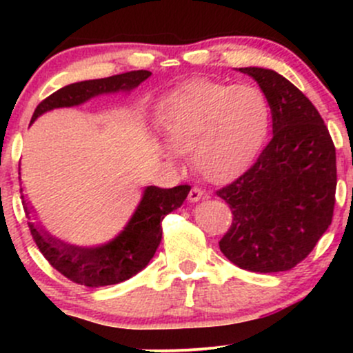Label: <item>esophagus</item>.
Listing matches in <instances>:
<instances>
[{
  "mask_svg": "<svg viewBox=\"0 0 353 353\" xmlns=\"http://www.w3.org/2000/svg\"><path fill=\"white\" fill-rule=\"evenodd\" d=\"M205 196V192L199 188H192L189 192V202H197Z\"/></svg>",
  "mask_w": 353,
  "mask_h": 353,
  "instance_id": "esophagus-1",
  "label": "esophagus"
}]
</instances>
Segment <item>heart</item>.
<instances>
[{
  "label": "heart",
  "instance_id": "1",
  "mask_svg": "<svg viewBox=\"0 0 353 353\" xmlns=\"http://www.w3.org/2000/svg\"><path fill=\"white\" fill-rule=\"evenodd\" d=\"M154 119L172 151H189L190 164L201 176L222 182L244 171L257 156L269 132L270 106L255 86L194 79L161 98Z\"/></svg>",
  "mask_w": 353,
  "mask_h": 353
}]
</instances>
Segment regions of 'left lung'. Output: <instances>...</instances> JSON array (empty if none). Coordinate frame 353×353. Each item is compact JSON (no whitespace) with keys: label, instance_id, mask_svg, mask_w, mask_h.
Instances as JSON below:
<instances>
[{"label":"left lung","instance_id":"8db88e82","mask_svg":"<svg viewBox=\"0 0 353 353\" xmlns=\"http://www.w3.org/2000/svg\"><path fill=\"white\" fill-rule=\"evenodd\" d=\"M257 81L272 112V139L250 169L217 196L232 224L219 247L250 272L290 270L332 224L337 188L335 145L309 98L272 70L241 68Z\"/></svg>","mask_w":353,"mask_h":353}]
</instances>
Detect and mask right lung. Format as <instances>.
Returning a JSON list of instances; mask_svg holds the SVG:
<instances>
[{
  "instance_id": "1",
  "label": "right lung",
  "mask_w": 353,
  "mask_h": 353,
  "mask_svg": "<svg viewBox=\"0 0 353 353\" xmlns=\"http://www.w3.org/2000/svg\"><path fill=\"white\" fill-rule=\"evenodd\" d=\"M151 76V71H129L103 79H89L58 89L38 104L31 123L43 112L56 108H71L86 103L104 92L131 91ZM23 190V189H21ZM190 185L172 189L156 185L145 188L143 199L123 232L108 244L99 247L70 245L52 237L38 222H28L36 245L50 264L70 281L86 287H104L128 281L143 270L156 254L163 237V219L181 208ZM23 208L31 219V208L21 194Z\"/></svg>"
}]
</instances>
